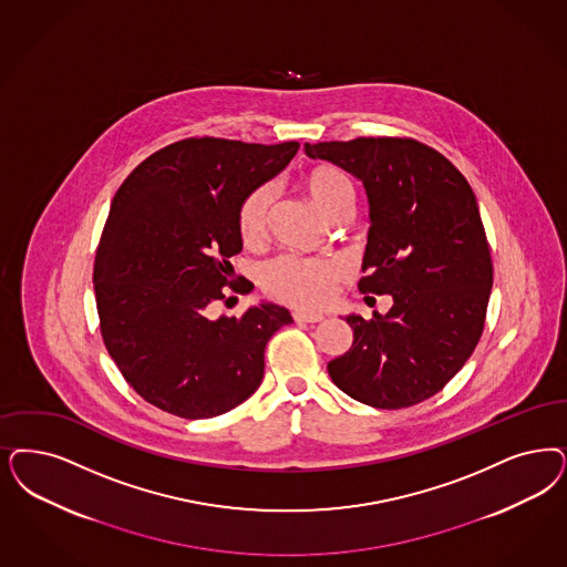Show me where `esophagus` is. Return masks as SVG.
Masks as SVG:
<instances>
[{
	"instance_id": "1",
	"label": "esophagus",
	"mask_w": 567,
	"mask_h": 567,
	"mask_svg": "<svg viewBox=\"0 0 567 567\" xmlns=\"http://www.w3.org/2000/svg\"><path fill=\"white\" fill-rule=\"evenodd\" d=\"M293 320L295 322H310V324H313V322L324 320V316L320 312H303V310H297V312H293Z\"/></svg>"
}]
</instances>
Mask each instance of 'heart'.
<instances>
[{"label":"heart","mask_w":567,"mask_h":567,"mask_svg":"<svg viewBox=\"0 0 567 567\" xmlns=\"http://www.w3.org/2000/svg\"><path fill=\"white\" fill-rule=\"evenodd\" d=\"M301 188L313 205L331 219L348 214L352 207L350 177L332 165H316L301 176ZM272 209V188L259 186L245 196L236 212V230L245 245H257L268 230ZM348 270L334 259H310L280 255L261 270V289L266 293L299 308H318L331 299Z\"/></svg>","instance_id":"heart-1"}]
</instances>
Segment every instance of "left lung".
I'll use <instances>...</instances> for the list:
<instances>
[{"label": "left lung", "instance_id": "left-lung-1", "mask_svg": "<svg viewBox=\"0 0 567 567\" xmlns=\"http://www.w3.org/2000/svg\"><path fill=\"white\" fill-rule=\"evenodd\" d=\"M364 184L371 209L358 289L391 295L372 320L350 313L352 348L329 362L332 383L374 409H406L465 367L486 322L492 257L465 176L412 137L306 144Z\"/></svg>", "mask_w": 567, "mask_h": 567}]
</instances>
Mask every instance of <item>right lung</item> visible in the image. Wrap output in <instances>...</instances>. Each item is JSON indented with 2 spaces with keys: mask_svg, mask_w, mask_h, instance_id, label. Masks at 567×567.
Listing matches in <instances>:
<instances>
[{
  "mask_svg": "<svg viewBox=\"0 0 567 567\" xmlns=\"http://www.w3.org/2000/svg\"><path fill=\"white\" fill-rule=\"evenodd\" d=\"M299 142L186 137L144 158L111 203L94 261L100 332L125 381L148 404L212 419L243 404L264 379V350L293 322L274 303L209 318L236 282V212L280 174ZM233 299V297H228Z\"/></svg>",
  "mask_w": 567,
  "mask_h": 567,
  "instance_id": "right-lung-1",
  "label": "right lung"
}]
</instances>
